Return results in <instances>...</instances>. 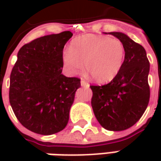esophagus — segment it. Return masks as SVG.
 <instances>
[{
  "label": "esophagus",
  "mask_w": 161,
  "mask_h": 161,
  "mask_svg": "<svg viewBox=\"0 0 161 161\" xmlns=\"http://www.w3.org/2000/svg\"><path fill=\"white\" fill-rule=\"evenodd\" d=\"M80 85H81L82 87H89V86H90L89 83H88L85 80H80Z\"/></svg>",
  "instance_id": "obj_1"
}]
</instances>
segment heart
I'll use <instances>...</instances> for the list:
<instances>
[{
  "label": "heart",
  "mask_w": 161,
  "mask_h": 161,
  "mask_svg": "<svg viewBox=\"0 0 161 161\" xmlns=\"http://www.w3.org/2000/svg\"><path fill=\"white\" fill-rule=\"evenodd\" d=\"M125 48L117 38L87 34L71 41L63 53V62L71 74L86 70L97 83H108L118 75L124 64Z\"/></svg>",
  "instance_id": "1"
}]
</instances>
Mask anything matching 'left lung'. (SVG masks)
<instances>
[{
    "instance_id": "left-lung-1",
    "label": "left lung",
    "mask_w": 161,
    "mask_h": 161,
    "mask_svg": "<svg viewBox=\"0 0 161 161\" xmlns=\"http://www.w3.org/2000/svg\"><path fill=\"white\" fill-rule=\"evenodd\" d=\"M124 44L125 56L118 75L109 83L90 85L91 106L97 120L109 131H123L135 125L150 100V62L145 49L120 32H110Z\"/></svg>"
}]
</instances>
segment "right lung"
<instances>
[{
    "mask_svg": "<svg viewBox=\"0 0 161 161\" xmlns=\"http://www.w3.org/2000/svg\"><path fill=\"white\" fill-rule=\"evenodd\" d=\"M71 31L41 36L24 45L9 78V99L17 119L33 133L50 135L64 130L76 90L77 77L62 74L63 52Z\"/></svg>",
    "mask_w": 161,
    "mask_h": 161,
    "instance_id": "obj_1",
    "label": "right lung"
}]
</instances>
